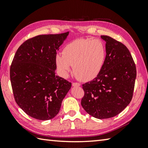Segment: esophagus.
Masks as SVG:
<instances>
[{"mask_svg":"<svg viewBox=\"0 0 148 148\" xmlns=\"http://www.w3.org/2000/svg\"><path fill=\"white\" fill-rule=\"evenodd\" d=\"M72 86L74 87H79L80 86V84L77 83V82H73V83H72Z\"/></svg>","mask_w":148,"mask_h":148,"instance_id":"obj_1","label":"esophagus"}]
</instances>
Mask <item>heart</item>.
<instances>
[{
	"label": "heart",
	"instance_id": "obj_1",
	"mask_svg": "<svg viewBox=\"0 0 148 148\" xmlns=\"http://www.w3.org/2000/svg\"><path fill=\"white\" fill-rule=\"evenodd\" d=\"M62 53L57 54L55 58L60 72L66 76L73 66L77 78L89 81L101 72L106 57V48L100 39H78L67 44Z\"/></svg>",
	"mask_w": 148,
	"mask_h": 148
}]
</instances>
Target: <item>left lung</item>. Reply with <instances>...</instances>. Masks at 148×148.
I'll return each mask as SVG.
<instances>
[{
    "instance_id": "left-lung-1",
    "label": "left lung",
    "mask_w": 148,
    "mask_h": 148,
    "mask_svg": "<svg viewBox=\"0 0 148 148\" xmlns=\"http://www.w3.org/2000/svg\"><path fill=\"white\" fill-rule=\"evenodd\" d=\"M106 56L97 76L82 85L84 91L81 104L91 116L108 119L121 112L131 102L136 77V65L128 48L108 36Z\"/></svg>"
}]
</instances>
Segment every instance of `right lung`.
Instances as JSON below:
<instances>
[{
    "mask_svg": "<svg viewBox=\"0 0 148 148\" xmlns=\"http://www.w3.org/2000/svg\"><path fill=\"white\" fill-rule=\"evenodd\" d=\"M69 32L38 35L24 42L12 62L10 76L17 105L38 120L53 118L72 84L56 75L55 58Z\"/></svg>",
    "mask_w": 148,
    "mask_h": 148,
    "instance_id": "obj_1",
    "label": "right lung"
}]
</instances>
